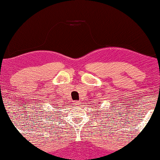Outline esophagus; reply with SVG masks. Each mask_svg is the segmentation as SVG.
<instances>
[{
    "instance_id": "obj_1",
    "label": "esophagus",
    "mask_w": 160,
    "mask_h": 160,
    "mask_svg": "<svg viewBox=\"0 0 160 160\" xmlns=\"http://www.w3.org/2000/svg\"><path fill=\"white\" fill-rule=\"evenodd\" d=\"M74 106L78 107V106H79L80 104V102H78V101H75V102H74Z\"/></svg>"
}]
</instances>
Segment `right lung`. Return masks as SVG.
Returning a JSON list of instances; mask_svg holds the SVG:
<instances>
[{
    "label": "right lung",
    "instance_id": "right-lung-1",
    "mask_svg": "<svg viewBox=\"0 0 160 160\" xmlns=\"http://www.w3.org/2000/svg\"><path fill=\"white\" fill-rule=\"evenodd\" d=\"M56 109H57V108H56ZM46 112H47V111H46ZM52 113H53V112H52V113H46V114H52ZM49 116H50V117H52V115H49ZM44 117H46V118H47V119H48V117H47V115H45L44 114ZM50 120V119H48V120Z\"/></svg>",
    "mask_w": 160,
    "mask_h": 160
}]
</instances>
